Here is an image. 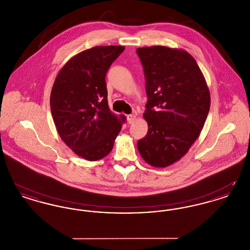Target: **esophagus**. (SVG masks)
Listing matches in <instances>:
<instances>
[{
  "label": "esophagus",
  "instance_id": "34e87169",
  "mask_svg": "<svg viewBox=\"0 0 250 250\" xmlns=\"http://www.w3.org/2000/svg\"><path fill=\"white\" fill-rule=\"evenodd\" d=\"M136 120H137V116H136V115H134V114L127 115V123H128V124H133Z\"/></svg>",
  "mask_w": 250,
  "mask_h": 250
}]
</instances>
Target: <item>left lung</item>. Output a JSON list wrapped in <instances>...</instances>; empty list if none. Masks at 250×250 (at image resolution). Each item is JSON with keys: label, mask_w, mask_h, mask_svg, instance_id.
<instances>
[{"label": "left lung", "mask_w": 250, "mask_h": 250, "mask_svg": "<svg viewBox=\"0 0 250 250\" xmlns=\"http://www.w3.org/2000/svg\"><path fill=\"white\" fill-rule=\"evenodd\" d=\"M146 81L148 101L143 117L147 135L138 142L143 160L166 167L186 155L199 138L211 97L196 60L182 48H137Z\"/></svg>", "instance_id": "8db88e82"}]
</instances>
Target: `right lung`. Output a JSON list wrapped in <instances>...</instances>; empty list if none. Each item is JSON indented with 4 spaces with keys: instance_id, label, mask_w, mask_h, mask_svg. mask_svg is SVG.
<instances>
[{
    "instance_id": "1",
    "label": "right lung",
    "mask_w": 250,
    "mask_h": 250,
    "mask_svg": "<svg viewBox=\"0 0 250 250\" xmlns=\"http://www.w3.org/2000/svg\"><path fill=\"white\" fill-rule=\"evenodd\" d=\"M125 50L123 46H99L83 50L60 69L50 93V109L60 138L89 161L107 156L125 123L110 111L106 74Z\"/></svg>"
}]
</instances>
